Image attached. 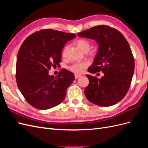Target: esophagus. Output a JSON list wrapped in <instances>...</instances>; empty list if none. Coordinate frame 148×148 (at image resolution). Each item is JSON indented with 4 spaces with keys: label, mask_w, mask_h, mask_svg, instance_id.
Returning <instances> with one entry per match:
<instances>
[{
    "label": "esophagus",
    "mask_w": 148,
    "mask_h": 148,
    "mask_svg": "<svg viewBox=\"0 0 148 148\" xmlns=\"http://www.w3.org/2000/svg\"><path fill=\"white\" fill-rule=\"evenodd\" d=\"M81 77H82V75H78V74H75V79L79 78H80Z\"/></svg>",
    "instance_id": "1"
}]
</instances>
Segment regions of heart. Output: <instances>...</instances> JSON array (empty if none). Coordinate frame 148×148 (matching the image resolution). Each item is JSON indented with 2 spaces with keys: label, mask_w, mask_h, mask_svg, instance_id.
Segmentation results:
<instances>
[{
  "label": "heart",
  "mask_w": 148,
  "mask_h": 148,
  "mask_svg": "<svg viewBox=\"0 0 148 148\" xmlns=\"http://www.w3.org/2000/svg\"><path fill=\"white\" fill-rule=\"evenodd\" d=\"M76 44H77V47L79 49V50H81L83 52L86 51L88 52L89 51V49H90V44L85 39H81L78 40V41L76 42ZM66 50V48H65V50L64 51V55L65 54ZM88 65V64L86 62H78V63H75L72 65H71L69 67V70L75 73L79 74L83 72L84 69H86Z\"/></svg>",
  "instance_id": "obj_1"
}]
</instances>
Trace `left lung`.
<instances>
[{"instance_id": "8db88e82", "label": "left lung", "mask_w": 148, "mask_h": 148, "mask_svg": "<svg viewBox=\"0 0 148 148\" xmlns=\"http://www.w3.org/2000/svg\"><path fill=\"white\" fill-rule=\"evenodd\" d=\"M78 36L96 40L98 52L88 71L104 73L101 78L86 75L89 81L84 89L87 99L103 107L117 104L127 95L135 70V60L127 39L120 31L106 25L86 29Z\"/></svg>"}]
</instances>
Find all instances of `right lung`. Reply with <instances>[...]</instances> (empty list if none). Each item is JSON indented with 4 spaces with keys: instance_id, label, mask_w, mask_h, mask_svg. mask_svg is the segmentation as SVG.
I'll return each mask as SVG.
<instances>
[{
    "instance_id": "right-lung-1",
    "label": "right lung",
    "mask_w": 148,
    "mask_h": 148,
    "mask_svg": "<svg viewBox=\"0 0 148 148\" xmlns=\"http://www.w3.org/2000/svg\"><path fill=\"white\" fill-rule=\"evenodd\" d=\"M76 37L73 33L46 29L26 38L19 49L16 80L20 92L36 109L46 110L65 99L66 89L75 79L73 73L62 69L56 77L49 75L61 62L65 44Z\"/></svg>"
}]
</instances>
